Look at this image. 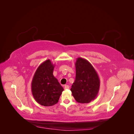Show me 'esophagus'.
Returning a JSON list of instances; mask_svg holds the SVG:
<instances>
[{"label":"esophagus","instance_id":"34e87169","mask_svg":"<svg viewBox=\"0 0 134 134\" xmlns=\"http://www.w3.org/2000/svg\"><path fill=\"white\" fill-rule=\"evenodd\" d=\"M64 89L65 90H68V89H69V86L68 85H65V86H64Z\"/></svg>","mask_w":134,"mask_h":134}]
</instances>
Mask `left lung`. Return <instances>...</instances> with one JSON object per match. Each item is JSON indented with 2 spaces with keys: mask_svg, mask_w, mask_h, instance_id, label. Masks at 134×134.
I'll return each instance as SVG.
<instances>
[{
  "mask_svg": "<svg viewBox=\"0 0 134 134\" xmlns=\"http://www.w3.org/2000/svg\"><path fill=\"white\" fill-rule=\"evenodd\" d=\"M76 76L70 91L77 102L88 103L98 95L100 80L95 69L86 59L78 58L75 63Z\"/></svg>",
  "mask_w": 134,
  "mask_h": 134,
  "instance_id": "obj_1",
  "label": "left lung"
}]
</instances>
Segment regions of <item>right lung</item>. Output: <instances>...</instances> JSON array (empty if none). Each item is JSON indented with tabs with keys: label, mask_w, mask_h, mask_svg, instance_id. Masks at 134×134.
I'll list each match as a JSON object with an SVG mask.
<instances>
[{
	"label": "right lung",
	"mask_w": 134,
	"mask_h": 134,
	"mask_svg": "<svg viewBox=\"0 0 134 134\" xmlns=\"http://www.w3.org/2000/svg\"><path fill=\"white\" fill-rule=\"evenodd\" d=\"M55 65L44 61L36 70L31 83L32 93L36 102L44 106L58 102L64 88L53 75Z\"/></svg>",
	"instance_id": "obj_1"
}]
</instances>
